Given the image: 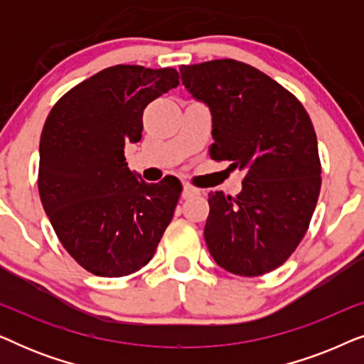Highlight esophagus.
<instances>
[{"label":"esophagus","mask_w":364,"mask_h":364,"mask_svg":"<svg viewBox=\"0 0 364 364\" xmlns=\"http://www.w3.org/2000/svg\"><path fill=\"white\" fill-rule=\"evenodd\" d=\"M198 193H200V191H198V188H196V187H192L191 183H186V186H183V191H182L183 198H191L193 196H198Z\"/></svg>","instance_id":"1"}]
</instances>
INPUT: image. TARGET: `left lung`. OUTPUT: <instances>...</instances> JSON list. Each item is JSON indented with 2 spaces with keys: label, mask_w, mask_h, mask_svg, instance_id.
<instances>
[{
  "label": "left lung",
  "mask_w": 364,
  "mask_h": 364,
  "mask_svg": "<svg viewBox=\"0 0 364 364\" xmlns=\"http://www.w3.org/2000/svg\"><path fill=\"white\" fill-rule=\"evenodd\" d=\"M187 92L212 116L210 157L243 173L237 197L208 193L203 237L218 267L240 277L275 270L310 225L321 186L316 134L298 99L235 59L181 66Z\"/></svg>",
  "instance_id": "obj_1"
}]
</instances>
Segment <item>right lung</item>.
<instances>
[{"instance_id":"right-lung-1","label":"right lung","mask_w":364,"mask_h":364,"mask_svg":"<svg viewBox=\"0 0 364 364\" xmlns=\"http://www.w3.org/2000/svg\"><path fill=\"white\" fill-rule=\"evenodd\" d=\"M178 86L176 69L119 64L59 99L39 142V196L69 255L99 277L141 270L173 217L182 183H147L124 149L142 137L149 102Z\"/></svg>"}]
</instances>
